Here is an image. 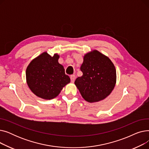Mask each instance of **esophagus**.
I'll list each match as a JSON object with an SVG mask.
<instances>
[{"instance_id":"1","label":"esophagus","mask_w":149,"mask_h":149,"mask_svg":"<svg viewBox=\"0 0 149 149\" xmlns=\"http://www.w3.org/2000/svg\"><path fill=\"white\" fill-rule=\"evenodd\" d=\"M70 81H71V82H72V83H74V81H75V75H70Z\"/></svg>"}]
</instances>
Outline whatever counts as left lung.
Masks as SVG:
<instances>
[{
  "instance_id": "left-lung-1",
  "label": "left lung",
  "mask_w": 149,
  "mask_h": 149,
  "mask_svg": "<svg viewBox=\"0 0 149 149\" xmlns=\"http://www.w3.org/2000/svg\"><path fill=\"white\" fill-rule=\"evenodd\" d=\"M80 70L83 75L77 78L75 84L86 101L98 102L110 95L116 81V69L110 58L93 50L84 56Z\"/></svg>"
}]
</instances>
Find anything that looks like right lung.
Instances as JSON below:
<instances>
[{"instance_id":"1","label":"right lung","mask_w":149,"mask_h":149,"mask_svg":"<svg viewBox=\"0 0 149 149\" xmlns=\"http://www.w3.org/2000/svg\"><path fill=\"white\" fill-rule=\"evenodd\" d=\"M60 56L52 57L44 52L30 62L26 70V83L34 94L45 100L57 97L63 88L70 83L65 69L58 60Z\"/></svg>"}]
</instances>
